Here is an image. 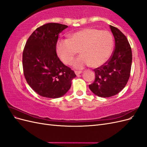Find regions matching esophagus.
<instances>
[{
    "label": "esophagus",
    "mask_w": 147,
    "mask_h": 147,
    "mask_svg": "<svg viewBox=\"0 0 147 147\" xmlns=\"http://www.w3.org/2000/svg\"><path fill=\"white\" fill-rule=\"evenodd\" d=\"M82 73V71H75V74L77 75H78Z\"/></svg>",
    "instance_id": "34e87169"
}]
</instances>
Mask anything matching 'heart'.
Masks as SVG:
<instances>
[{
    "label": "heart",
    "instance_id": "1",
    "mask_svg": "<svg viewBox=\"0 0 147 147\" xmlns=\"http://www.w3.org/2000/svg\"><path fill=\"white\" fill-rule=\"evenodd\" d=\"M113 43V36L109 31L88 28L70 35L68 40L59 41L56 52L63 63L70 64L79 51L81 55L72 62L75 68L81 69L90 64L92 67H98L110 58Z\"/></svg>",
    "mask_w": 147,
    "mask_h": 147
}]
</instances>
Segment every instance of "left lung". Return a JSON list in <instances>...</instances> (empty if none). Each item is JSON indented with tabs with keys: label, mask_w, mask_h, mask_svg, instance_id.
I'll return each instance as SVG.
<instances>
[{
	"label": "left lung",
	"mask_w": 147,
	"mask_h": 147,
	"mask_svg": "<svg viewBox=\"0 0 147 147\" xmlns=\"http://www.w3.org/2000/svg\"><path fill=\"white\" fill-rule=\"evenodd\" d=\"M115 38V50L106 63L94 69L95 80L89 85L97 96L109 97L125 87L130 77L132 51L126 37L118 28L110 25Z\"/></svg>",
	"instance_id": "obj_1"
}]
</instances>
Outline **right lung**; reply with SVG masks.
Returning <instances> with one entry per match:
<instances>
[{
  "instance_id": "add662e5",
  "label": "right lung",
  "mask_w": 147,
  "mask_h": 147,
  "mask_svg": "<svg viewBox=\"0 0 147 147\" xmlns=\"http://www.w3.org/2000/svg\"><path fill=\"white\" fill-rule=\"evenodd\" d=\"M68 28L47 23L35 29L28 39L23 53V67L29 85L38 94L58 98L71 87L74 72L60 61L56 54L59 34Z\"/></svg>"
}]
</instances>
